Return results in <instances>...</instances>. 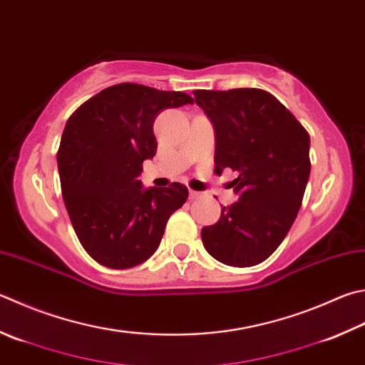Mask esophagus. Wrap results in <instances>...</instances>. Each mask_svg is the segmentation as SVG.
I'll return each mask as SVG.
<instances>
[{"mask_svg":"<svg viewBox=\"0 0 365 365\" xmlns=\"http://www.w3.org/2000/svg\"><path fill=\"white\" fill-rule=\"evenodd\" d=\"M202 195V192H197V190H189V197L190 200H195V198H198Z\"/></svg>","mask_w":365,"mask_h":365,"instance_id":"1","label":"esophagus"}]
</instances>
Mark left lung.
<instances>
[{
  "mask_svg": "<svg viewBox=\"0 0 365 365\" xmlns=\"http://www.w3.org/2000/svg\"><path fill=\"white\" fill-rule=\"evenodd\" d=\"M215 128L216 171H237V202L202 229L205 250L230 267L264 262L300 210L310 178V135L289 109L260 88L195 91Z\"/></svg>",
  "mask_w": 365,
  "mask_h": 365,
  "instance_id": "8db88e82",
  "label": "left lung"
}]
</instances>
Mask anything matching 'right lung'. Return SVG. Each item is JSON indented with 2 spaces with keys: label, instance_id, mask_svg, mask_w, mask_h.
I'll return each mask as SVG.
<instances>
[{
  "label": "right lung",
  "instance_id": "1",
  "mask_svg": "<svg viewBox=\"0 0 365 365\" xmlns=\"http://www.w3.org/2000/svg\"><path fill=\"white\" fill-rule=\"evenodd\" d=\"M184 92L123 82L87 100L68 119L57 154L61 194L81 245L108 268H132L157 251L189 190L144 187L143 162L157 153L154 120L192 105Z\"/></svg>",
  "mask_w": 365,
  "mask_h": 365
}]
</instances>
